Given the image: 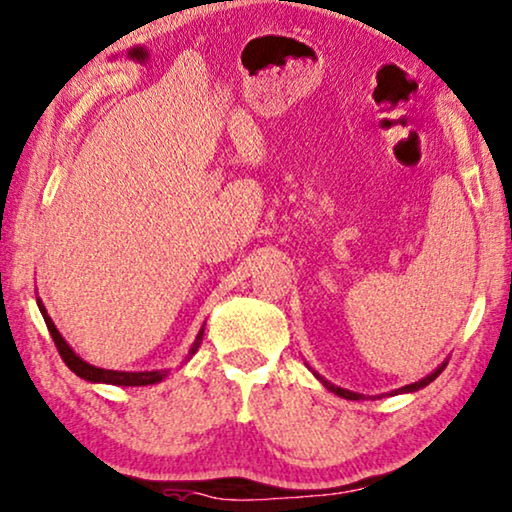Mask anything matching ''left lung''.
Segmentation results:
<instances>
[{
  "label": "left lung",
  "instance_id": "obj_1",
  "mask_svg": "<svg viewBox=\"0 0 512 512\" xmlns=\"http://www.w3.org/2000/svg\"><path fill=\"white\" fill-rule=\"evenodd\" d=\"M445 364H448V362H443L441 366H438V369H434V371H431V373H429V376H424L422 380H417V383L403 385V387H401V390H394L392 394H408V392H417V390H422V387H427L429 383H434V380H436L438 376H441V371L445 369ZM313 376H315V378H318V380H320V383H322V385H325L329 392H334V394H338V397H343V399H350V401H359V399H364V394H357V392L343 390V387H336V385H331V383H329V380H325V378H322L318 371H313Z\"/></svg>",
  "mask_w": 512,
  "mask_h": 512
}]
</instances>
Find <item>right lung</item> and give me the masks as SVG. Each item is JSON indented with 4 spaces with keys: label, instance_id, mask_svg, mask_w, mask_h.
Wrapping results in <instances>:
<instances>
[{
    "label": "right lung",
    "instance_id": "add662e5",
    "mask_svg": "<svg viewBox=\"0 0 512 512\" xmlns=\"http://www.w3.org/2000/svg\"><path fill=\"white\" fill-rule=\"evenodd\" d=\"M37 306L43 315V320H46V327L50 331V336H53V341L57 345V350H60V357L64 359V364L69 366L71 371L76 373L78 378L88 380V383H104V385H122V387H141V385H155L160 383L169 376V369H155V371H113V369H99V366H92L85 362L76 355L74 350H71V345L64 341L60 331H57L55 322L50 320V315L46 311V306H43V301L37 297ZM201 338H204V325H201L197 338H194V343L190 345V350H187V357L185 362L190 359L194 352L199 350L201 345Z\"/></svg>",
    "mask_w": 512,
    "mask_h": 512
}]
</instances>
